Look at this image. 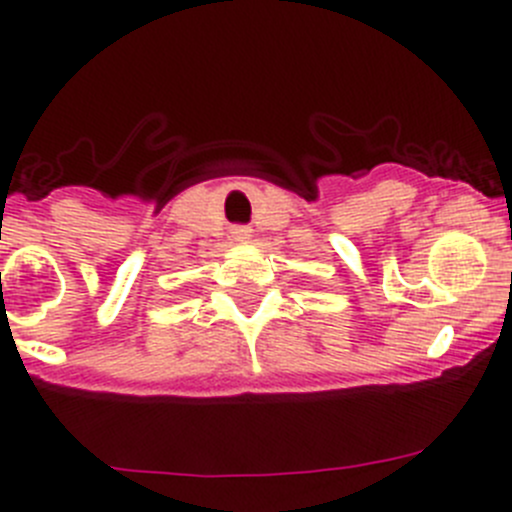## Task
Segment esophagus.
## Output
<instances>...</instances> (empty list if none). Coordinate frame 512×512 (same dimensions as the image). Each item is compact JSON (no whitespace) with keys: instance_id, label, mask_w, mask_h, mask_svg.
<instances>
[{"instance_id":"34e87169","label":"esophagus","mask_w":512,"mask_h":512,"mask_svg":"<svg viewBox=\"0 0 512 512\" xmlns=\"http://www.w3.org/2000/svg\"><path fill=\"white\" fill-rule=\"evenodd\" d=\"M250 237H252L250 227H242V225L232 227V240L235 242H250Z\"/></svg>"}]
</instances>
